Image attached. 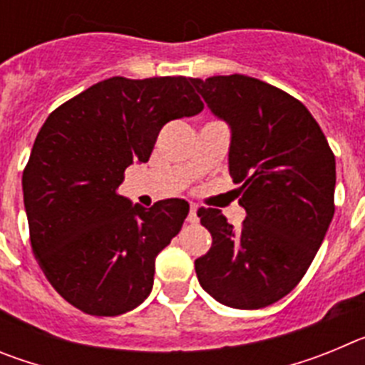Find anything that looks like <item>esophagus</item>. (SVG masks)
Wrapping results in <instances>:
<instances>
[{"label":"esophagus","mask_w":365,"mask_h":365,"mask_svg":"<svg viewBox=\"0 0 365 365\" xmlns=\"http://www.w3.org/2000/svg\"><path fill=\"white\" fill-rule=\"evenodd\" d=\"M188 222H197L199 217H197V206L192 205L190 206V212H188V219H186Z\"/></svg>","instance_id":"esophagus-1"}]
</instances>
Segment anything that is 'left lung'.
<instances>
[{"instance_id": "1", "label": "left lung", "mask_w": 365, "mask_h": 365, "mask_svg": "<svg viewBox=\"0 0 365 365\" xmlns=\"http://www.w3.org/2000/svg\"><path fill=\"white\" fill-rule=\"evenodd\" d=\"M232 128L230 175L247 217L234 228L199 208L212 234L195 259L201 287L234 309H261L302 282L334 215L336 163L324 131L298 98L245 74L192 78Z\"/></svg>"}]
</instances>
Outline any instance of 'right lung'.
<instances>
[{
  "label": "right lung",
  "instance_id": "obj_1",
  "mask_svg": "<svg viewBox=\"0 0 365 365\" xmlns=\"http://www.w3.org/2000/svg\"><path fill=\"white\" fill-rule=\"evenodd\" d=\"M202 108L186 76H113L41 125L21 179L31 247L58 294L86 314H124L151 292L155 257L190 206H133L117 190L125 168L148 163L164 124Z\"/></svg>",
  "mask_w": 365,
  "mask_h": 365
}]
</instances>
